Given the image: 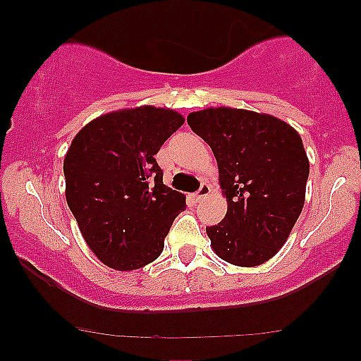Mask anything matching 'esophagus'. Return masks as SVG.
Masks as SVG:
<instances>
[{
  "label": "esophagus",
  "mask_w": 361,
  "mask_h": 361,
  "mask_svg": "<svg viewBox=\"0 0 361 361\" xmlns=\"http://www.w3.org/2000/svg\"><path fill=\"white\" fill-rule=\"evenodd\" d=\"M209 193H210V186L204 183V185L200 186V188H198V192L195 193L193 197H195V200H197V202H200V200H204V198H205L207 195H209Z\"/></svg>",
  "instance_id": "esophagus-1"
}]
</instances>
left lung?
I'll list each match as a JSON object with an SVG mask.
<instances>
[{"instance_id": "obj_1", "label": "left lung", "mask_w": 361, "mask_h": 361, "mask_svg": "<svg viewBox=\"0 0 361 361\" xmlns=\"http://www.w3.org/2000/svg\"><path fill=\"white\" fill-rule=\"evenodd\" d=\"M219 164L227 214L207 227L219 258L258 267L279 252L305 200L309 159L283 120L238 109H207L186 118Z\"/></svg>"}]
</instances>
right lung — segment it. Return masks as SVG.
<instances>
[{
	"mask_svg": "<svg viewBox=\"0 0 361 361\" xmlns=\"http://www.w3.org/2000/svg\"><path fill=\"white\" fill-rule=\"evenodd\" d=\"M156 106L118 110L78 132L64 159L66 200L90 250L106 267L137 270L164 247L185 195L163 183L156 154L183 126Z\"/></svg>",
	"mask_w": 361,
	"mask_h": 361,
	"instance_id": "right-lung-1",
	"label": "right lung"
}]
</instances>
